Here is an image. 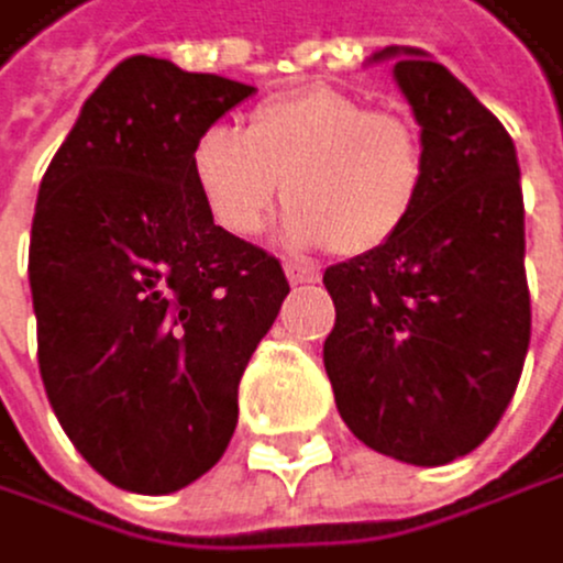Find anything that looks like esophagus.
Masks as SVG:
<instances>
[{"label":"esophagus","mask_w":563,"mask_h":563,"mask_svg":"<svg viewBox=\"0 0 563 563\" xmlns=\"http://www.w3.org/2000/svg\"><path fill=\"white\" fill-rule=\"evenodd\" d=\"M287 279L297 284H319V269L314 266H301V262H287Z\"/></svg>","instance_id":"1"}]
</instances>
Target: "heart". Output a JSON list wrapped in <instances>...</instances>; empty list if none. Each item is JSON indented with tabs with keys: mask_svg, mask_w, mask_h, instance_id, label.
I'll use <instances>...</instances> for the list:
<instances>
[{
	"mask_svg": "<svg viewBox=\"0 0 563 563\" xmlns=\"http://www.w3.org/2000/svg\"><path fill=\"white\" fill-rule=\"evenodd\" d=\"M192 181L220 231L252 238L279 196L294 244L367 255L396 241L428 188L413 118L367 108L336 87H305L258 104L249 129L210 125L192 143Z\"/></svg>",
	"mask_w": 563,
	"mask_h": 563,
	"instance_id": "heart-1",
	"label": "heart"
}]
</instances>
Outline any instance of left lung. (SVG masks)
I'll return each instance as SVG.
<instances>
[{
  "instance_id": "obj_1",
  "label": "left lung",
  "mask_w": 563,
  "mask_h": 563,
  "mask_svg": "<svg viewBox=\"0 0 563 563\" xmlns=\"http://www.w3.org/2000/svg\"><path fill=\"white\" fill-rule=\"evenodd\" d=\"M396 55L428 188L385 249L329 266L336 305L325 371L340 417L367 449L445 466L484 445L529 350L526 206L505 125L417 48Z\"/></svg>"
}]
</instances>
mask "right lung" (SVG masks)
Masks as SVG:
<instances>
[{"label": "right lung", "instance_id": "1", "mask_svg": "<svg viewBox=\"0 0 563 563\" xmlns=\"http://www.w3.org/2000/svg\"><path fill=\"white\" fill-rule=\"evenodd\" d=\"M255 87L132 55L41 178L31 227L37 364L76 452L135 494L210 473L238 385L290 294L279 258L220 231L192 143Z\"/></svg>", "mask_w": 563, "mask_h": 563}]
</instances>
